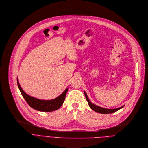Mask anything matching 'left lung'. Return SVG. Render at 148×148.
<instances>
[{"instance_id":"left-lung-1","label":"left lung","mask_w":148,"mask_h":148,"mask_svg":"<svg viewBox=\"0 0 148 148\" xmlns=\"http://www.w3.org/2000/svg\"><path fill=\"white\" fill-rule=\"evenodd\" d=\"M84 95L86 96V99L88 102V106H89V107L93 110H94L95 111L97 112H99V113H101V114H111V113H113V112H115V111H118L120 110L121 108H122L124 106L119 107V108H114V109H108V108H103V107H101L100 106H98L97 105H95L94 104H93L90 100L89 99H88V96L87 95V93L84 92Z\"/></svg>"}]
</instances>
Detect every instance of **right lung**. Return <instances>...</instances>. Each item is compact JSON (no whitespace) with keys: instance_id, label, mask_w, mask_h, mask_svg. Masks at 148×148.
Returning a JSON list of instances; mask_svg holds the SVG:
<instances>
[{"instance_id":"1","label":"right lung","mask_w":148,"mask_h":148,"mask_svg":"<svg viewBox=\"0 0 148 148\" xmlns=\"http://www.w3.org/2000/svg\"><path fill=\"white\" fill-rule=\"evenodd\" d=\"M17 81L19 90L23 97L28 104V105L32 108L40 111L50 112L60 108L64 103L66 93L68 90V88H66L65 91L60 96H59L54 99L47 100H41L27 95L25 92H24V91L22 89L21 87L20 86L18 82V77L17 78Z\"/></svg>"}]
</instances>
